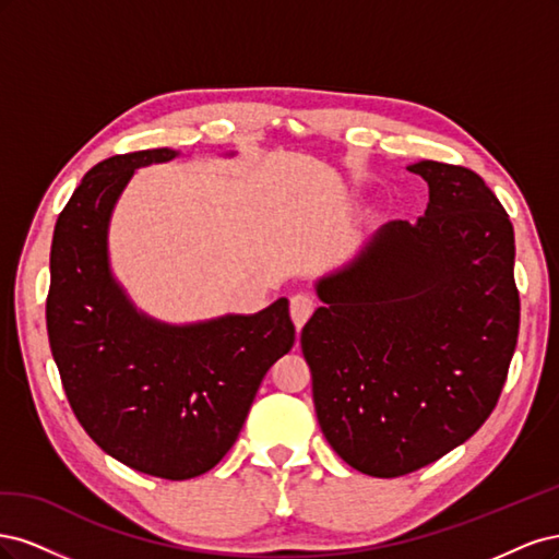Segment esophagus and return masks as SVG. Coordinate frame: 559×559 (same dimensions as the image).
<instances>
[{
  "mask_svg": "<svg viewBox=\"0 0 559 559\" xmlns=\"http://www.w3.org/2000/svg\"><path fill=\"white\" fill-rule=\"evenodd\" d=\"M312 312H314V298L312 296L296 294L292 298V319H294V324H296L298 331L306 326V321L310 319Z\"/></svg>",
  "mask_w": 559,
  "mask_h": 559,
  "instance_id": "obj_1",
  "label": "esophagus"
}]
</instances>
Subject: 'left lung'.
<instances>
[{"label": "left lung", "instance_id": "8db88e82", "mask_svg": "<svg viewBox=\"0 0 559 559\" xmlns=\"http://www.w3.org/2000/svg\"><path fill=\"white\" fill-rule=\"evenodd\" d=\"M425 216L389 222L319 277L302 326L312 399L352 468L396 478L462 445L495 411L515 352L520 298L509 214L466 167L408 165Z\"/></svg>", "mask_w": 559, "mask_h": 559}]
</instances>
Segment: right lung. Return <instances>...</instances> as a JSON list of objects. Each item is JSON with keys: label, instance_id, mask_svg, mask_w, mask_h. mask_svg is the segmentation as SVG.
<instances>
[{"label": "right lung", "instance_id": "obj_1", "mask_svg": "<svg viewBox=\"0 0 559 559\" xmlns=\"http://www.w3.org/2000/svg\"><path fill=\"white\" fill-rule=\"evenodd\" d=\"M177 156L175 148L114 156L81 179L53 233L46 326L64 394L93 441L134 471L189 480L233 448L296 329L286 298L257 314L167 324L134 306L114 277L118 198L134 170Z\"/></svg>", "mask_w": 559, "mask_h": 559}]
</instances>
